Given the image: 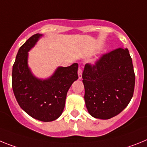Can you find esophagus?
Segmentation results:
<instances>
[{
    "label": "esophagus",
    "mask_w": 147,
    "mask_h": 147,
    "mask_svg": "<svg viewBox=\"0 0 147 147\" xmlns=\"http://www.w3.org/2000/svg\"><path fill=\"white\" fill-rule=\"evenodd\" d=\"M82 72H83L82 69L79 68L78 71V78L79 79L82 78Z\"/></svg>",
    "instance_id": "esophagus-1"
}]
</instances>
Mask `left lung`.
Returning a JSON list of instances; mask_svg holds the SVG:
<instances>
[{
  "instance_id": "obj_1",
  "label": "left lung",
  "mask_w": 147,
  "mask_h": 147,
  "mask_svg": "<svg viewBox=\"0 0 147 147\" xmlns=\"http://www.w3.org/2000/svg\"><path fill=\"white\" fill-rule=\"evenodd\" d=\"M82 78L86 107L95 118L115 117L133 96L135 75L127 49L118 48L103 55L94 65L86 63Z\"/></svg>"
}]
</instances>
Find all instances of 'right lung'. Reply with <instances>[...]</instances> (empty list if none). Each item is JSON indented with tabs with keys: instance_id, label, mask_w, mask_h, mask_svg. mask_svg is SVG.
Wrapping results in <instances>:
<instances>
[{
	"instance_id": "obj_1",
	"label": "right lung",
	"mask_w": 147,
	"mask_h": 147,
	"mask_svg": "<svg viewBox=\"0 0 147 147\" xmlns=\"http://www.w3.org/2000/svg\"><path fill=\"white\" fill-rule=\"evenodd\" d=\"M42 35H32L20 47L12 67V84L21 109L35 119L49 122L62 114L67 92L78 78V64L59 66L51 77L44 80L33 75L28 66V52Z\"/></svg>"
}]
</instances>
